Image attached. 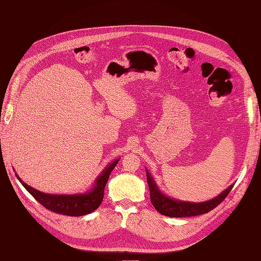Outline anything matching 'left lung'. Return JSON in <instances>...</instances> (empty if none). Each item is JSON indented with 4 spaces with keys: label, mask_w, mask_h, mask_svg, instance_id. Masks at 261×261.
Instances as JSON below:
<instances>
[{
    "label": "left lung",
    "mask_w": 261,
    "mask_h": 261,
    "mask_svg": "<svg viewBox=\"0 0 261 261\" xmlns=\"http://www.w3.org/2000/svg\"><path fill=\"white\" fill-rule=\"evenodd\" d=\"M146 174L150 192V200H151L153 207L155 208L156 211H159L161 215L173 218L195 217L211 211L212 209H215L218 204L223 201V199L228 195V193L231 192L232 187L234 186V184L230 185L220 195L216 196L215 198H212L210 200L201 202H191L171 198V197L163 194L159 186L156 185L152 175L150 174L147 169Z\"/></svg>",
    "instance_id": "1"
}]
</instances>
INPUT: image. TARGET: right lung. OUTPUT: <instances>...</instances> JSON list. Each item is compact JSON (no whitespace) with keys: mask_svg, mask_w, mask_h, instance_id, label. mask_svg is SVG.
<instances>
[{"mask_svg":"<svg viewBox=\"0 0 261 261\" xmlns=\"http://www.w3.org/2000/svg\"><path fill=\"white\" fill-rule=\"evenodd\" d=\"M120 159L110 162L99 176L94 179L89 191L80 194H48L38 191V189L29 186L23 181L16 172L15 175L18 178L21 185L25 187L29 194L35 197V199L40 202L42 206L53 212L61 213L64 216L81 217L97 210L102 202L105 196V188L111 172Z\"/></svg>","mask_w":261,"mask_h":261,"instance_id":"add662e5","label":"right lung"}]
</instances>
